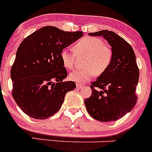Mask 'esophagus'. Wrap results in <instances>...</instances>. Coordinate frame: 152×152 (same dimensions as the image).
Wrapping results in <instances>:
<instances>
[{"mask_svg":"<svg viewBox=\"0 0 152 152\" xmlns=\"http://www.w3.org/2000/svg\"><path fill=\"white\" fill-rule=\"evenodd\" d=\"M83 87V85L79 84V83H77V89H82Z\"/></svg>","mask_w":152,"mask_h":152,"instance_id":"1","label":"esophagus"}]
</instances>
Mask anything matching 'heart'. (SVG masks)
Listing matches in <instances>:
<instances>
[{"label":"heart","mask_w":152,"mask_h":152,"mask_svg":"<svg viewBox=\"0 0 152 152\" xmlns=\"http://www.w3.org/2000/svg\"><path fill=\"white\" fill-rule=\"evenodd\" d=\"M73 49L77 56H86V58L83 62L85 68L73 71L69 75V79L72 81L84 83L90 80L95 75H102L112 60L110 48L96 37H83L74 45ZM61 60L66 69H72L75 66V55L66 49L62 50Z\"/></svg>","instance_id":"1"}]
</instances>
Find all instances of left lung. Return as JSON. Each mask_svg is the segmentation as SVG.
<instances>
[{
    "label": "left lung",
    "instance_id": "obj_1",
    "mask_svg": "<svg viewBox=\"0 0 152 152\" xmlns=\"http://www.w3.org/2000/svg\"><path fill=\"white\" fill-rule=\"evenodd\" d=\"M88 35L106 39L113 56L107 69L91 83L92 95L84 101L86 110L95 120L116 121L131 112L137 103L140 73L135 53L130 44L113 31L101 30Z\"/></svg>",
    "mask_w": 152,
    "mask_h": 152
}]
</instances>
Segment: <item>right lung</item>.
<instances>
[{"mask_svg":"<svg viewBox=\"0 0 152 152\" xmlns=\"http://www.w3.org/2000/svg\"><path fill=\"white\" fill-rule=\"evenodd\" d=\"M83 32H68L46 26L20 44L11 69L12 96L21 110L36 119L52 116L61 107L65 95L76 87L64 81L67 71L61 52L83 37Z\"/></svg>","mask_w":152,"mask_h":152,"instance_id":"1","label":"right lung"}]
</instances>
